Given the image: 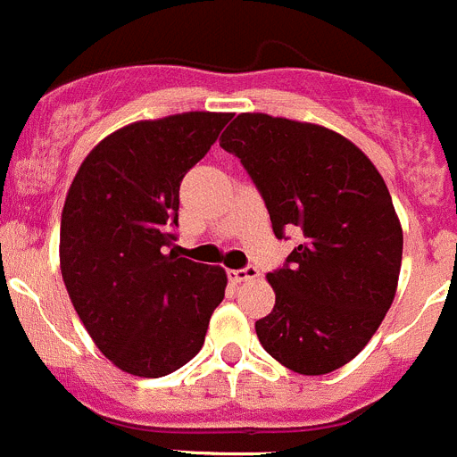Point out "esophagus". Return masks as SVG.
I'll return each instance as SVG.
<instances>
[{
    "mask_svg": "<svg viewBox=\"0 0 457 457\" xmlns=\"http://www.w3.org/2000/svg\"><path fill=\"white\" fill-rule=\"evenodd\" d=\"M258 276V270L256 267H242V270H231L228 271V278H231V283H245V280H253Z\"/></svg>",
    "mask_w": 457,
    "mask_h": 457,
    "instance_id": "esophagus-1",
    "label": "esophagus"
}]
</instances>
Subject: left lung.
Wrapping results in <instances>:
<instances>
[{
    "label": "left lung",
    "instance_id": "obj_1",
    "mask_svg": "<svg viewBox=\"0 0 457 457\" xmlns=\"http://www.w3.org/2000/svg\"><path fill=\"white\" fill-rule=\"evenodd\" d=\"M256 183L278 240L299 231L270 271L274 311L256 321L267 353L320 376L365 349L396 295L403 231L374 162L326 127L242 112L220 137Z\"/></svg>",
    "mask_w": 457,
    "mask_h": 457
}]
</instances>
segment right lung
<instances>
[{"label": "right lung", "instance_id": "obj_1", "mask_svg": "<svg viewBox=\"0 0 457 457\" xmlns=\"http://www.w3.org/2000/svg\"><path fill=\"white\" fill-rule=\"evenodd\" d=\"M231 112H181L104 137L79 167L61 217V271L112 365L158 378L190 362L224 299L226 271L177 253L179 187Z\"/></svg>", "mask_w": 457, "mask_h": 457}]
</instances>
